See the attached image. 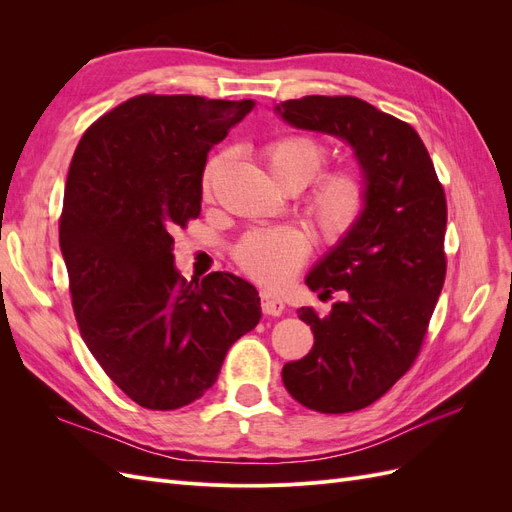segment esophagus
Listing matches in <instances>:
<instances>
[{
    "mask_svg": "<svg viewBox=\"0 0 512 512\" xmlns=\"http://www.w3.org/2000/svg\"><path fill=\"white\" fill-rule=\"evenodd\" d=\"M260 305H262V312H265L267 316H280L286 307L280 294H275L271 290L260 292Z\"/></svg>",
    "mask_w": 512,
    "mask_h": 512,
    "instance_id": "34e87169",
    "label": "esophagus"
}]
</instances>
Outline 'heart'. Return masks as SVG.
Returning a JSON list of instances; mask_svg holds the SVG:
<instances>
[{
	"mask_svg": "<svg viewBox=\"0 0 512 512\" xmlns=\"http://www.w3.org/2000/svg\"><path fill=\"white\" fill-rule=\"evenodd\" d=\"M265 160L273 179L286 188H305L327 162V147L309 136L292 134L273 141L265 149ZM226 156H215L203 175V192H211L215 175ZM369 205V183L361 168L344 166L322 175L307 196V213L324 241L337 243L359 226ZM312 250L307 235L294 226L252 230L235 247V260L252 280L269 286L288 282Z\"/></svg>",
	"mask_w": 512,
	"mask_h": 512,
	"instance_id": "b5f03b06",
	"label": "heart"
}]
</instances>
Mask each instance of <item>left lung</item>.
Returning a JSON list of instances; mask_svg holds the SVG:
<instances>
[{
	"mask_svg": "<svg viewBox=\"0 0 512 512\" xmlns=\"http://www.w3.org/2000/svg\"><path fill=\"white\" fill-rule=\"evenodd\" d=\"M275 111L290 126L342 138L369 183V205L346 239L307 275L320 299L342 294L329 316L301 307L314 348L286 363V391L309 410L374 404L421 352L446 277V196L410 123L352 96H305Z\"/></svg>",
	"mask_w": 512,
	"mask_h": 512,
	"instance_id": "obj_1",
	"label": "left lung"
}]
</instances>
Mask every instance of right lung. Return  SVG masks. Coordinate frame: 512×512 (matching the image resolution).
I'll list each match as a JSON object with an SVG mask.
<instances>
[{
    "mask_svg": "<svg viewBox=\"0 0 512 512\" xmlns=\"http://www.w3.org/2000/svg\"><path fill=\"white\" fill-rule=\"evenodd\" d=\"M252 108L143 94L91 123L74 151L59 218L74 316L106 376L143 408L203 397L260 320L241 277L198 284L173 265V235L200 215L207 153Z\"/></svg>",
    "mask_w": 512,
    "mask_h": 512,
    "instance_id": "right-lung-1",
    "label": "right lung"
}]
</instances>
